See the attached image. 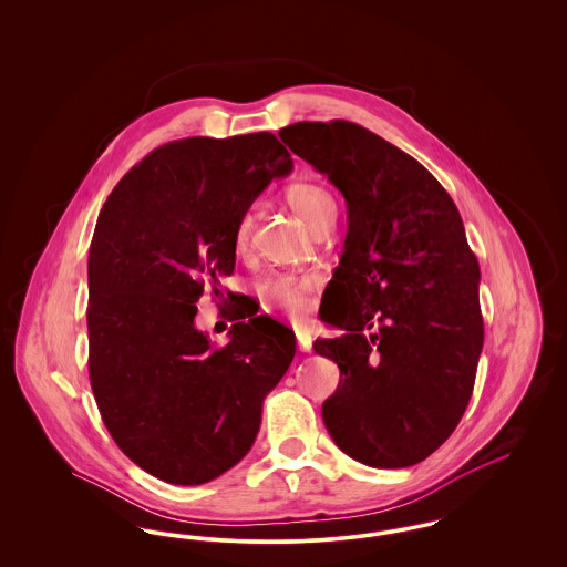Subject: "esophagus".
Masks as SVG:
<instances>
[{
    "label": "esophagus",
    "instance_id": "1",
    "mask_svg": "<svg viewBox=\"0 0 567 567\" xmlns=\"http://www.w3.org/2000/svg\"><path fill=\"white\" fill-rule=\"evenodd\" d=\"M297 347L301 352L312 351V333L308 329H297L296 331Z\"/></svg>",
    "mask_w": 567,
    "mask_h": 567
}]
</instances>
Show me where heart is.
I'll return each instance as SVG.
<instances>
[{
	"instance_id": "b5f03b06",
	"label": "heart",
	"mask_w": 567,
	"mask_h": 567,
	"mask_svg": "<svg viewBox=\"0 0 567 567\" xmlns=\"http://www.w3.org/2000/svg\"><path fill=\"white\" fill-rule=\"evenodd\" d=\"M285 197L289 206L308 223L312 231H317L321 225L333 220L336 216V202L331 193L317 183H296L287 189ZM250 229H252V218L250 215H244L238 220V227L234 234V243L238 250L246 248V244L250 240ZM312 287H315L312 276H293V274H276L259 282L261 296L268 301L278 303L293 317H299L310 308Z\"/></svg>"
}]
</instances>
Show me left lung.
<instances>
[{
  "mask_svg": "<svg viewBox=\"0 0 567 567\" xmlns=\"http://www.w3.org/2000/svg\"><path fill=\"white\" fill-rule=\"evenodd\" d=\"M278 135L349 213L324 289V319L347 333L315 342L342 377L324 427L363 465H414L455 432L485 340L481 268L457 206L421 163L357 123L301 121Z\"/></svg>",
  "mask_w": 567,
  "mask_h": 567,
  "instance_id": "8db88e82",
  "label": "left lung"
}]
</instances>
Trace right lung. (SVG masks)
Listing matches in <instances>:
<instances>
[{
    "mask_svg": "<svg viewBox=\"0 0 567 567\" xmlns=\"http://www.w3.org/2000/svg\"><path fill=\"white\" fill-rule=\"evenodd\" d=\"M293 167L270 132L163 144L110 193L89 248V377L118 449L151 476L204 485L250 451L261 408L296 357L270 317L213 347L197 301L236 268L234 234Z\"/></svg>",
    "mask_w": 567,
    "mask_h": 567,
    "instance_id": "add662e5",
    "label": "right lung"
}]
</instances>
